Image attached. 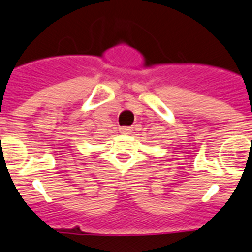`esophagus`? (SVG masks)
I'll return each instance as SVG.
<instances>
[{
    "label": "esophagus",
    "mask_w": 252,
    "mask_h": 252,
    "mask_svg": "<svg viewBox=\"0 0 252 252\" xmlns=\"http://www.w3.org/2000/svg\"><path fill=\"white\" fill-rule=\"evenodd\" d=\"M131 131H132V128H131L130 126H122V127H120V132H121V134H130Z\"/></svg>",
    "instance_id": "34e87169"
}]
</instances>
